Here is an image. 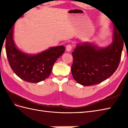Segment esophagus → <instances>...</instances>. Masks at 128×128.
Listing matches in <instances>:
<instances>
[{
	"instance_id": "1",
	"label": "esophagus",
	"mask_w": 128,
	"mask_h": 128,
	"mask_svg": "<svg viewBox=\"0 0 128 128\" xmlns=\"http://www.w3.org/2000/svg\"><path fill=\"white\" fill-rule=\"evenodd\" d=\"M72 46L71 44H68L66 47V50L67 52H70L72 50Z\"/></svg>"
}]
</instances>
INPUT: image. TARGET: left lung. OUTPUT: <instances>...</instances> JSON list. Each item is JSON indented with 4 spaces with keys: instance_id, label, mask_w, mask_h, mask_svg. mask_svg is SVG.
<instances>
[{
    "instance_id": "obj_1",
    "label": "left lung",
    "mask_w": 128,
    "mask_h": 128,
    "mask_svg": "<svg viewBox=\"0 0 128 128\" xmlns=\"http://www.w3.org/2000/svg\"><path fill=\"white\" fill-rule=\"evenodd\" d=\"M112 42L106 47L94 43L77 44L72 52V73L78 84L91 86L102 82L112 76L120 61L124 40L122 33L113 25Z\"/></svg>"
}]
</instances>
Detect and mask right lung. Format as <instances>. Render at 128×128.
I'll use <instances>...</instances> for the list:
<instances>
[{
	"label": "right lung",
	"instance_id": "1",
	"mask_svg": "<svg viewBox=\"0 0 128 128\" xmlns=\"http://www.w3.org/2000/svg\"><path fill=\"white\" fill-rule=\"evenodd\" d=\"M13 32L14 25L5 37L6 56L11 68L18 76L28 82L37 83L44 80L50 74L54 64L64 53L66 48L59 46L34 55L27 54L16 47Z\"/></svg>",
	"mask_w": 128,
	"mask_h": 128
}]
</instances>
